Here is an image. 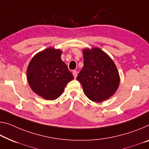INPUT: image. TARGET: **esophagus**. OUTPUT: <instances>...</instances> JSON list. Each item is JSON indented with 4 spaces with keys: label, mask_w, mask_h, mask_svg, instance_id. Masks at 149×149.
<instances>
[{
    "label": "esophagus",
    "mask_w": 149,
    "mask_h": 149,
    "mask_svg": "<svg viewBox=\"0 0 149 149\" xmlns=\"http://www.w3.org/2000/svg\"><path fill=\"white\" fill-rule=\"evenodd\" d=\"M72 74H73V76H74V79H76L77 77V72L76 71V70H74V71L72 72Z\"/></svg>",
    "instance_id": "obj_1"
}]
</instances>
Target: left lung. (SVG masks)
Here are the masks:
<instances>
[{
    "instance_id": "1",
    "label": "left lung",
    "mask_w": 149,
    "mask_h": 149,
    "mask_svg": "<svg viewBox=\"0 0 149 149\" xmlns=\"http://www.w3.org/2000/svg\"><path fill=\"white\" fill-rule=\"evenodd\" d=\"M84 66L77 79L85 95L100 102L113 96L119 86L120 77L113 60L98 48L83 51Z\"/></svg>"
}]
</instances>
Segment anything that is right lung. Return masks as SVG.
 <instances>
[{
    "label": "right lung",
    "instance_id": "1",
    "mask_svg": "<svg viewBox=\"0 0 149 149\" xmlns=\"http://www.w3.org/2000/svg\"><path fill=\"white\" fill-rule=\"evenodd\" d=\"M60 49L48 48L32 58L26 77L34 92L46 100H55L63 94L68 82L74 79L61 60Z\"/></svg>",
    "mask_w": 149,
    "mask_h": 149
}]
</instances>
